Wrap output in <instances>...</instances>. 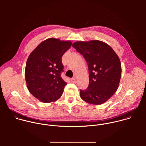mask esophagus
Returning <instances> with one entry per match:
<instances>
[{"label":"esophagus","instance_id":"esophagus-1","mask_svg":"<svg viewBox=\"0 0 146 146\" xmlns=\"http://www.w3.org/2000/svg\"><path fill=\"white\" fill-rule=\"evenodd\" d=\"M71 81H72V82H73L74 83H76V78L75 77L74 78H72L71 79Z\"/></svg>","mask_w":146,"mask_h":146}]
</instances>
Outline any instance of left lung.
I'll return each instance as SVG.
<instances>
[{
  "mask_svg": "<svg viewBox=\"0 0 146 146\" xmlns=\"http://www.w3.org/2000/svg\"><path fill=\"white\" fill-rule=\"evenodd\" d=\"M72 46L88 66L89 86L80 90V97L90 104L101 105L118 89L122 72L119 58L109 45L99 40L76 41Z\"/></svg>",
  "mask_w": 146,
  "mask_h": 146,
  "instance_id": "1",
  "label": "left lung"
}]
</instances>
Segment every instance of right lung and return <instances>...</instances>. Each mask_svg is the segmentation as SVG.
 <instances>
[{"instance_id":"1","label":"right lung","mask_w":146,"mask_h":146,"mask_svg":"<svg viewBox=\"0 0 146 146\" xmlns=\"http://www.w3.org/2000/svg\"><path fill=\"white\" fill-rule=\"evenodd\" d=\"M70 41L49 38L41 42L29 55L25 77L30 93L43 103L60 98L67 83L62 78V57L72 46Z\"/></svg>"}]
</instances>
